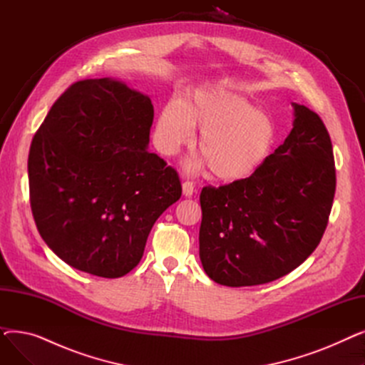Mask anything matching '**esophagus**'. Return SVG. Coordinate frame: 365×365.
<instances>
[{
  "mask_svg": "<svg viewBox=\"0 0 365 365\" xmlns=\"http://www.w3.org/2000/svg\"><path fill=\"white\" fill-rule=\"evenodd\" d=\"M182 187H183V195L185 197H192L194 195V192H195V183L192 180H185Z\"/></svg>",
  "mask_w": 365,
  "mask_h": 365,
  "instance_id": "1",
  "label": "esophagus"
}]
</instances>
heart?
<instances>
[{"label":"heart","mask_w":365,"mask_h":365,"mask_svg":"<svg viewBox=\"0 0 365 365\" xmlns=\"http://www.w3.org/2000/svg\"><path fill=\"white\" fill-rule=\"evenodd\" d=\"M192 128L202 130L198 148L215 175L225 180L253 175L269 153L275 134L266 115L222 87L198 88L182 102H168L157 124V148L164 155H175L189 143Z\"/></svg>","instance_id":"obj_1"}]
</instances>
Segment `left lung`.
Returning <instances> with one entry per match:
<instances>
[{"instance_id": "8db88e82", "label": "left lung", "mask_w": 365, "mask_h": 365, "mask_svg": "<svg viewBox=\"0 0 365 365\" xmlns=\"http://www.w3.org/2000/svg\"><path fill=\"white\" fill-rule=\"evenodd\" d=\"M293 130L252 176L204 186L200 259L227 287L259 285L294 271L318 247L336 192L330 134L293 103Z\"/></svg>"}]
</instances>
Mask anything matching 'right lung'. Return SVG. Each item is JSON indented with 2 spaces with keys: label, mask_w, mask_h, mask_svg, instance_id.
<instances>
[{
  "label": "right lung",
  "mask_w": 365,
  "mask_h": 365,
  "mask_svg": "<svg viewBox=\"0 0 365 365\" xmlns=\"http://www.w3.org/2000/svg\"><path fill=\"white\" fill-rule=\"evenodd\" d=\"M148 96L109 80L69 86L28 157L32 216L75 269L120 278L140 262L155 220L182 195L178 171L150 153Z\"/></svg>",
  "instance_id": "obj_1"
}]
</instances>
